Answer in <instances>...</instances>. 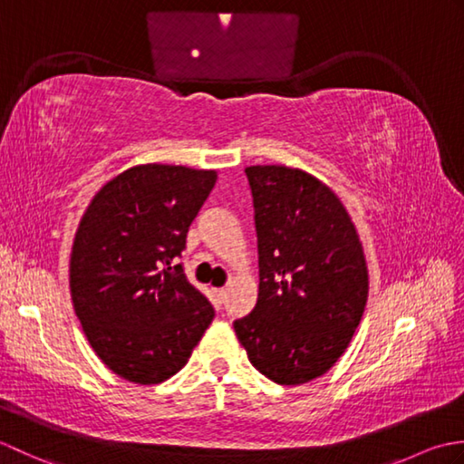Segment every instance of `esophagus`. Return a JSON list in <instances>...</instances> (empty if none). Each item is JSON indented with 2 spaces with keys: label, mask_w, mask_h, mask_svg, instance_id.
I'll list each match as a JSON object with an SVG mask.
<instances>
[{
  "label": "esophagus",
  "mask_w": 464,
  "mask_h": 464,
  "mask_svg": "<svg viewBox=\"0 0 464 464\" xmlns=\"http://www.w3.org/2000/svg\"><path fill=\"white\" fill-rule=\"evenodd\" d=\"M215 297H217V301H219V303H223L225 299H227V289H215Z\"/></svg>",
  "instance_id": "obj_1"
}]
</instances>
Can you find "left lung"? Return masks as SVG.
Returning <instances> with one entry per match:
<instances>
[{
	"instance_id": "left-lung-1",
	"label": "left lung",
	"mask_w": 464,
	"mask_h": 464,
	"mask_svg": "<svg viewBox=\"0 0 464 464\" xmlns=\"http://www.w3.org/2000/svg\"><path fill=\"white\" fill-rule=\"evenodd\" d=\"M253 195L259 297L233 323L251 364L277 384L327 372L359 327L369 273L339 197L301 169H245Z\"/></svg>"
}]
</instances>
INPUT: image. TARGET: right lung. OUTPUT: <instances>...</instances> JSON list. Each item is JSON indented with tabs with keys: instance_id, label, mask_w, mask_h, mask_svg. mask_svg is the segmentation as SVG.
Here are the masks:
<instances>
[{
	"instance_id": "add662e5",
	"label": "right lung",
	"mask_w": 464,
	"mask_h": 464,
	"mask_svg": "<svg viewBox=\"0 0 464 464\" xmlns=\"http://www.w3.org/2000/svg\"><path fill=\"white\" fill-rule=\"evenodd\" d=\"M215 171L140 165L103 185L77 227L69 287L93 351L121 379L157 384L189 361L215 309L177 263Z\"/></svg>"
}]
</instances>
